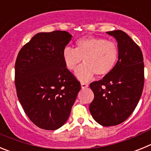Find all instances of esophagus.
<instances>
[{
	"label": "esophagus",
	"instance_id": "obj_1",
	"mask_svg": "<svg viewBox=\"0 0 151 151\" xmlns=\"http://www.w3.org/2000/svg\"><path fill=\"white\" fill-rule=\"evenodd\" d=\"M81 87H82V89L86 88L88 87V84L85 83V82H82V83H81Z\"/></svg>",
	"mask_w": 151,
	"mask_h": 151
}]
</instances>
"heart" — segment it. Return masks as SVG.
<instances>
[{"label":"heart","mask_w":151,"mask_h":151,"mask_svg":"<svg viewBox=\"0 0 151 151\" xmlns=\"http://www.w3.org/2000/svg\"><path fill=\"white\" fill-rule=\"evenodd\" d=\"M63 60L69 70H75L83 59L75 75L82 82H88L97 75L104 77L113 71L119 58V49L114 42L105 38L87 37L76 42V48L66 47L63 50Z\"/></svg>","instance_id":"b5f03b06"}]
</instances>
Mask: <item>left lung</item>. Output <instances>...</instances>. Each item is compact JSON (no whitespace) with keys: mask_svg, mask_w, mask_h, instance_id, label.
<instances>
[{"mask_svg":"<svg viewBox=\"0 0 151 151\" xmlns=\"http://www.w3.org/2000/svg\"><path fill=\"white\" fill-rule=\"evenodd\" d=\"M118 43L119 58L113 71L98 82L90 84L94 98L89 110L103 126L122 123L138 105L144 88L142 52L137 44L122 30L106 32Z\"/></svg>","mask_w":151,"mask_h":151,"instance_id":"1","label":"left lung"}]
</instances>
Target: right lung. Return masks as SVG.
<instances>
[{"label": "right lung", "mask_w": 151, "mask_h": 151, "mask_svg": "<svg viewBox=\"0 0 151 151\" xmlns=\"http://www.w3.org/2000/svg\"><path fill=\"white\" fill-rule=\"evenodd\" d=\"M72 37L65 31L38 33L17 56L18 99L30 120L45 130H56L66 123L81 89L63 60V50Z\"/></svg>", "instance_id": "obj_1"}]
</instances>
